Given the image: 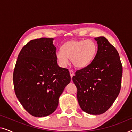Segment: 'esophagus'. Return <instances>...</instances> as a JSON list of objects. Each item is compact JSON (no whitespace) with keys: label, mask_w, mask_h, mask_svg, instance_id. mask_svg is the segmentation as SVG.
Segmentation results:
<instances>
[{"label":"esophagus","mask_w":132,"mask_h":132,"mask_svg":"<svg viewBox=\"0 0 132 132\" xmlns=\"http://www.w3.org/2000/svg\"><path fill=\"white\" fill-rule=\"evenodd\" d=\"M70 76L72 77L74 76V74H75V73H74V71H73V70H70Z\"/></svg>","instance_id":"obj_1"}]
</instances>
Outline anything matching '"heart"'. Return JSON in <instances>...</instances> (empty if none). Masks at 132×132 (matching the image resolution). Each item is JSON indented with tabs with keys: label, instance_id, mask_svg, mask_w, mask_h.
<instances>
[{
	"label": "heart",
	"instance_id": "b5f03b06",
	"mask_svg": "<svg viewBox=\"0 0 132 132\" xmlns=\"http://www.w3.org/2000/svg\"><path fill=\"white\" fill-rule=\"evenodd\" d=\"M97 52V44L91 39L70 40L62 45L56 56L61 66L68 65V59H71L76 67L83 68L91 64Z\"/></svg>",
	"mask_w": 132,
	"mask_h": 132
}]
</instances>
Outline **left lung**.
<instances>
[{"instance_id": "left-lung-1", "label": "left lung", "mask_w": 132, "mask_h": 132, "mask_svg": "<svg viewBox=\"0 0 132 132\" xmlns=\"http://www.w3.org/2000/svg\"><path fill=\"white\" fill-rule=\"evenodd\" d=\"M95 40L98 50L94 59L77 70L72 79L81 109L89 114L100 115L109 109L120 93L122 66L118 52L105 37Z\"/></svg>"}]
</instances>
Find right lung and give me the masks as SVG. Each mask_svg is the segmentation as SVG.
<instances>
[{
    "label": "right lung",
    "instance_id": "right-lung-1",
    "mask_svg": "<svg viewBox=\"0 0 132 132\" xmlns=\"http://www.w3.org/2000/svg\"><path fill=\"white\" fill-rule=\"evenodd\" d=\"M53 38L31 40L18 56L13 73L14 91L25 110L37 117L52 114L71 81L68 69L59 67Z\"/></svg>",
    "mask_w": 132,
    "mask_h": 132
}]
</instances>
